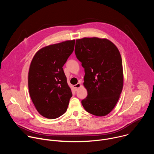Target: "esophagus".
Masks as SVG:
<instances>
[{
	"mask_svg": "<svg viewBox=\"0 0 154 154\" xmlns=\"http://www.w3.org/2000/svg\"><path fill=\"white\" fill-rule=\"evenodd\" d=\"M81 86V85L80 84V83H77V84H76V85H74V90L75 91H77V90H78V89Z\"/></svg>",
	"mask_w": 154,
	"mask_h": 154,
	"instance_id": "34e87169",
	"label": "esophagus"
}]
</instances>
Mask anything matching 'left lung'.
Returning a JSON list of instances; mask_svg holds the SVG:
<instances>
[{
    "instance_id": "obj_1",
    "label": "left lung",
    "mask_w": 154,
    "mask_h": 154,
    "mask_svg": "<svg viewBox=\"0 0 154 154\" xmlns=\"http://www.w3.org/2000/svg\"><path fill=\"white\" fill-rule=\"evenodd\" d=\"M75 54L85 69L87 97L82 100L85 110L104 116L117 103L123 87L121 56L106 39L84 38L75 41Z\"/></svg>"
}]
</instances>
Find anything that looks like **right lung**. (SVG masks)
I'll use <instances>...</instances> for the list:
<instances>
[{"instance_id":"right-lung-1","label":"right lung","mask_w":154,"mask_h":154,"mask_svg":"<svg viewBox=\"0 0 154 154\" xmlns=\"http://www.w3.org/2000/svg\"><path fill=\"white\" fill-rule=\"evenodd\" d=\"M75 40L43 48L34 56L29 72V90L37 111L55 119L66 111L72 94L63 66L74 51Z\"/></svg>"}]
</instances>
